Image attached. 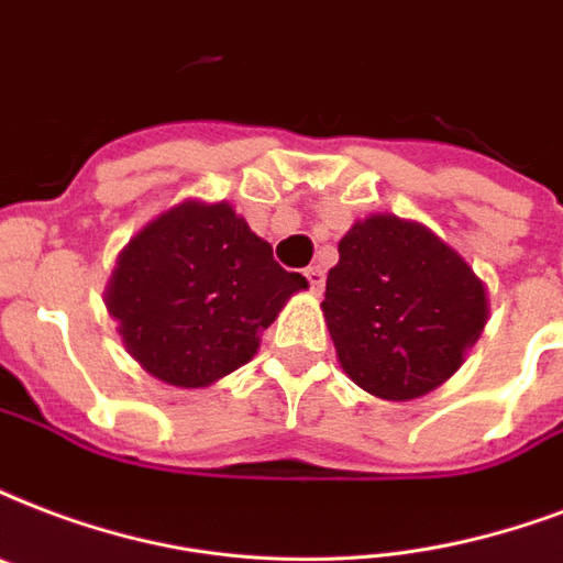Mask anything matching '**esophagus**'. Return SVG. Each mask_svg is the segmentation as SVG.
<instances>
[{
  "label": "esophagus",
  "instance_id": "esophagus-1",
  "mask_svg": "<svg viewBox=\"0 0 563 563\" xmlns=\"http://www.w3.org/2000/svg\"><path fill=\"white\" fill-rule=\"evenodd\" d=\"M303 274H307V280H310V289L319 295V291L324 289V280H328V277H324V268H321V265H310Z\"/></svg>",
  "mask_w": 563,
  "mask_h": 563
}]
</instances>
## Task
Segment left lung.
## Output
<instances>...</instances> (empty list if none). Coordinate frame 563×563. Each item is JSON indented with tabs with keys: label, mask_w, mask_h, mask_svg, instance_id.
Wrapping results in <instances>:
<instances>
[{
	"label": "left lung",
	"mask_w": 563,
	"mask_h": 563,
	"mask_svg": "<svg viewBox=\"0 0 563 563\" xmlns=\"http://www.w3.org/2000/svg\"><path fill=\"white\" fill-rule=\"evenodd\" d=\"M321 310L345 375L410 401L461 368L487 324V291L431 230L372 214L339 242Z\"/></svg>",
	"instance_id": "obj_1"
}]
</instances>
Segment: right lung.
I'll use <instances>...</instances> for the list:
<instances>
[{
	"mask_svg": "<svg viewBox=\"0 0 563 563\" xmlns=\"http://www.w3.org/2000/svg\"><path fill=\"white\" fill-rule=\"evenodd\" d=\"M307 280L230 203L174 206L141 230L111 274L106 307L144 372L183 389L244 366Z\"/></svg>",
	"mask_w": 563,
	"mask_h": 563,
	"instance_id": "add662e5",
	"label": "right lung"
}]
</instances>
